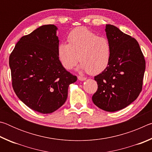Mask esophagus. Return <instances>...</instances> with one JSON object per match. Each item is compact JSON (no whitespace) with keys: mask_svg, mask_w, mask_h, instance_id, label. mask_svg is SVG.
I'll list each match as a JSON object with an SVG mask.
<instances>
[{"mask_svg":"<svg viewBox=\"0 0 152 152\" xmlns=\"http://www.w3.org/2000/svg\"><path fill=\"white\" fill-rule=\"evenodd\" d=\"M78 79L79 80H80V81H84V80H85L86 79V78H85V77H83V76H78Z\"/></svg>","mask_w":152,"mask_h":152,"instance_id":"1","label":"esophagus"}]
</instances>
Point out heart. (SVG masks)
I'll return each mask as SVG.
<instances>
[{
    "mask_svg": "<svg viewBox=\"0 0 152 152\" xmlns=\"http://www.w3.org/2000/svg\"><path fill=\"white\" fill-rule=\"evenodd\" d=\"M68 44L58 46V60L66 70H71L81 61L79 69L91 74L101 73L107 68L111 58V45L109 39L86 27L76 28L67 37Z\"/></svg>",
    "mask_w": 152,
    "mask_h": 152,
    "instance_id": "obj_1",
    "label": "heart"
}]
</instances>
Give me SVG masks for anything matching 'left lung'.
Segmentation results:
<instances>
[{
	"mask_svg": "<svg viewBox=\"0 0 152 152\" xmlns=\"http://www.w3.org/2000/svg\"><path fill=\"white\" fill-rule=\"evenodd\" d=\"M111 45L107 68L94 76L98 89L94 104L108 112L123 109L137 99L142 89L145 61L137 40L112 25H106Z\"/></svg>",
	"mask_w": 152,
	"mask_h": 152,
	"instance_id": "8db88e82",
	"label": "left lung"
}]
</instances>
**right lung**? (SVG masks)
<instances>
[{
    "instance_id": "obj_1",
    "label": "right lung",
    "mask_w": 152,
    "mask_h": 152,
    "mask_svg": "<svg viewBox=\"0 0 152 152\" xmlns=\"http://www.w3.org/2000/svg\"><path fill=\"white\" fill-rule=\"evenodd\" d=\"M57 30L54 25H45L23 36L9 57L15 94L28 107L43 114L62 106L69 85L77 80L58 60Z\"/></svg>"
}]
</instances>
